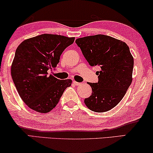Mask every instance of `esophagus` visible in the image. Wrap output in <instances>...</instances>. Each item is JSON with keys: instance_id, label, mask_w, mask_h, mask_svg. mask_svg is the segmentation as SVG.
<instances>
[{"instance_id": "1", "label": "esophagus", "mask_w": 153, "mask_h": 153, "mask_svg": "<svg viewBox=\"0 0 153 153\" xmlns=\"http://www.w3.org/2000/svg\"><path fill=\"white\" fill-rule=\"evenodd\" d=\"M73 83H74V84L75 85H76V86H79V85H81V83L76 82V81H73Z\"/></svg>"}]
</instances>
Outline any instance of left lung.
<instances>
[{"label":"left lung","instance_id":"obj_1","mask_svg":"<svg viewBox=\"0 0 153 153\" xmlns=\"http://www.w3.org/2000/svg\"><path fill=\"white\" fill-rule=\"evenodd\" d=\"M77 45L91 66L100 71L98 83H88L92 94L85 98L87 108L104 112L114 108L124 98L132 82L134 57L126 43L109 36L98 34L77 39Z\"/></svg>","mask_w":153,"mask_h":153}]
</instances>
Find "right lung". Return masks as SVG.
<instances>
[{"label":"right lung","mask_w":153,"mask_h":153,"mask_svg":"<svg viewBox=\"0 0 153 153\" xmlns=\"http://www.w3.org/2000/svg\"><path fill=\"white\" fill-rule=\"evenodd\" d=\"M74 37L44 33L22 41L15 51L11 75L17 92L29 108L47 113L58 103L71 79L59 80L48 70L55 68Z\"/></svg>","instance_id":"right-lung-1"}]
</instances>
